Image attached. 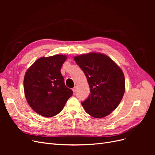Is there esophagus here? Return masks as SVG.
<instances>
[{"label": "esophagus", "instance_id": "1", "mask_svg": "<svg viewBox=\"0 0 155 155\" xmlns=\"http://www.w3.org/2000/svg\"><path fill=\"white\" fill-rule=\"evenodd\" d=\"M76 91H77V87H74L73 88H72V91L75 93L76 92Z\"/></svg>", "mask_w": 155, "mask_h": 155}]
</instances>
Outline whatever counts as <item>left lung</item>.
Returning <instances> with one entry per match:
<instances>
[{
	"mask_svg": "<svg viewBox=\"0 0 155 155\" xmlns=\"http://www.w3.org/2000/svg\"><path fill=\"white\" fill-rule=\"evenodd\" d=\"M75 61L87 77L91 94L81 102L87 113L94 118L110 114L120 104L125 84L121 69L108 56L90 53L76 56Z\"/></svg>",
	"mask_w": 155,
	"mask_h": 155,
	"instance_id": "obj_1",
	"label": "left lung"
}]
</instances>
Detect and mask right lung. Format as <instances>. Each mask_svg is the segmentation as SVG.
Listing matches in <instances>:
<instances>
[{"instance_id":"add662e5","label":"right lung","mask_w":155,"mask_h":155,"mask_svg":"<svg viewBox=\"0 0 155 155\" xmlns=\"http://www.w3.org/2000/svg\"><path fill=\"white\" fill-rule=\"evenodd\" d=\"M66 59L63 55L41 58L25 74V97L30 107L39 115H57L72 96V91L65 85L60 71Z\"/></svg>"}]
</instances>
